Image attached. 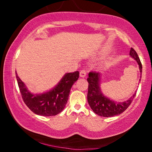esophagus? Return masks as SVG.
I'll return each mask as SVG.
<instances>
[{"mask_svg": "<svg viewBox=\"0 0 152 152\" xmlns=\"http://www.w3.org/2000/svg\"><path fill=\"white\" fill-rule=\"evenodd\" d=\"M86 76V72L84 70H82L80 72V76L82 77V78H84Z\"/></svg>", "mask_w": 152, "mask_h": 152, "instance_id": "esophagus-1", "label": "esophagus"}]
</instances>
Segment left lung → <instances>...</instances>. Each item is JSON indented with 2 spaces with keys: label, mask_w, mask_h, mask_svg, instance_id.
I'll return each mask as SVG.
<instances>
[{
  "label": "left lung",
  "mask_w": 152,
  "mask_h": 152,
  "mask_svg": "<svg viewBox=\"0 0 152 152\" xmlns=\"http://www.w3.org/2000/svg\"><path fill=\"white\" fill-rule=\"evenodd\" d=\"M129 55L137 62L140 75L141 76L142 65L137 53L133 48H131ZM101 74L100 72H91L88 74V78H87V81L88 82L87 100L90 107L94 113L101 117H110L121 114L132 103L135 96L136 91L132 97L124 102L113 101L104 96L101 91ZM141 76H140V81L141 80Z\"/></svg>",
  "instance_id": "1"
}]
</instances>
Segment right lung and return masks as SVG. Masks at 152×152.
<instances>
[{
  "label": "right lung",
  "instance_id": "obj_1",
  "mask_svg": "<svg viewBox=\"0 0 152 152\" xmlns=\"http://www.w3.org/2000/svg\"><path fill=\"white\" fill-rule=\"evenodd\" d=\"M15 74L25 104L35 114L45 117L54 116L62 111L68 102L72 86L79 78L78 71L66 73L52 89L41 94H33L28 91L17 72Z\"/></svg>",
  "mask_w": 152,
  "mask_h": 152
}]
</instances>
